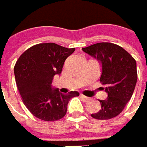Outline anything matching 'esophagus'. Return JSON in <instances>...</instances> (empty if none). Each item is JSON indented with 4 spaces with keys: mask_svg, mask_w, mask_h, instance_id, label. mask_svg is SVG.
<instances>
[{
    "mask_svg": "<svg viewBox=\"0 0 147 147\" xmlns=\"http://www.w3.org/2000/svg\"><path fill=\"white\" fill-rule=\"evenodd\" d=\"M81 98H82L85 102H88V101L90 100L89 97H87V96H86V95H84V94H81Z\"/></svg>",
    "mask_w": 147,
    "mask_h": 147,
    "instance_id": "esophagus-1",
    "label": "esophagus"
}]
</instances>
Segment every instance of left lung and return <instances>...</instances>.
<instances>
[{
  "label": "left lung",
  "mask_w": 147,
  "mask_h": 147,
  "mask_svg": "<svg viewBox=\"0 0 147 147\" xmlns=\"http://www.w3.org/2000/svg\"><path fill=\"white\" fill-rule=\"evenodd\" d=\"M102 63L100 82L108 94L106 100H100L101 110L91 114L96 119H110L123 111L133 94L138 79L137 63L122 47L111 43H97L82 48Z\"/></svg>",
  "instance_id": "left-lung-1"
}]
</instances>
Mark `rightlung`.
<instances>
[{
    "mask_svg": "<svg viewBox=\"0 0 147 147\" xmlns=\"http://www.w3.org/2000/svg\"><path fill=\"white\" fill-rule=\"evenodd\" d=\"M75 48H65L53 43L33 45L18 58L14 74L18 92L26 107L34 116L45 121H55L66 115L72 97L78 92L63 94L53 90L55 75L61 74L65 60Z\"/></svg>",
    "mask_w": 147,
    "mask_h": 147,
    "instance_id": "obj_1",
    "label": "right lung"
}]
</instances>
